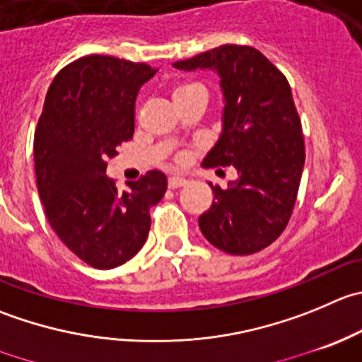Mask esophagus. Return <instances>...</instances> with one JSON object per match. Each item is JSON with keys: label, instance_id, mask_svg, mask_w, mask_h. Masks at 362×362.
Instances as JSON below:
<instances>
[{"label": "esophagus", "instance_id": "esophagus-1", "mask_svg": "<svg viewBox=\"0 0 362 362\" xmlns=\"http://www.w3.org/2000/svg\"><path fill=\"white\" fill-rule=\"evenodd\" d=\"M185 184H187V180H185L184 177H170V180H168V185H170V189L184 187Z\"/></svg>", "mask_w": 362, "mask_h": 362}]
</instances>
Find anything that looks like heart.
<instances>
[{"mask_svg":"<svg viewBox=\"0 0 362 362\" xmlns=\"http://www.w3.org/2000/svg\"><path fill=\"white\" fill-rule=\"evenodd\" d=\"M194 90H203L199 84L196 83H185V84H180V86L175 88V92H173V99L175 97H180L184 95V93H189V92H194Z\"/></svg>","mask_w":362,"mask_h":362,"instance_id":"obj_1","label":"heart"}]
</instances>
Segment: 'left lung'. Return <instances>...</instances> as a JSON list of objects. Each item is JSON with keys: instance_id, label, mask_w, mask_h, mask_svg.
Segmentation results:
<instances>
[{"instance_id": "1", "label": "left lung", "mask_w": 362, "mask_h": 362, "mask_svg": "<svg viewBox=\"0 0 362 362\" xmlns=\"http://www.w3.org/2000/svg\"><path fill=\"white\" fill-rule=\"evenodd\" d=\"M173 66L219 76L223 131L203 166H233L238 173L226 189L209 182L214 203L199 216V230L230 255L262 251L288 224L306 159L288 81L249 45H221Z\"/></svg>"}]
</instances>
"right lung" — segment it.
Wrapping results in <instances>:
<instances>
[{
  "label": "right lung",
  "mask_w": 362,
  "mask_h": 362,
  "mask_svg": "<svg viewBox=\"0 0 362 362\" xmlns=\"http://www.w3.org/2000/svg\"><path fill=\"white\" fill-rule=\"evenodd\" d=\"M157 70L90 54L52 79L35 131V173L45 216L63 244L88 265L115 269L146 242L150 206L168 178L148 171L129 191L106 175L107 159L134 134L139 88Z\"/></svg>",
  "instance_id": "right-lung-1"
}]
</instances>
